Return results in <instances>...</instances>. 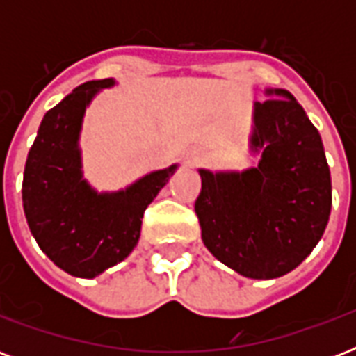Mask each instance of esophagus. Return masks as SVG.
Instances as JSON below:
<instances>
[{
	"mask_svg": "<svg viewBox=\"0 0 356 356\" xmlns=\"http://www.w3.org/2000/svg\"><path fill=\"white\" fill-rule=\"evenodd\" d=\"M200 161V159H197V156H194V159H192V161H190V164H195V162Z\"/></svg>",
	"mask_w": 356,
	"mask_h": 356,
	"instance_id": "obj_1",
	"label": "esophagus"
}]
</instances>
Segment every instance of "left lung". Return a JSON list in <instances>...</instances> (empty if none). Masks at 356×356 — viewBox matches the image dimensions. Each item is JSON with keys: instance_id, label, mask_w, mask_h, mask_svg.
Returning a JSON list of instances; mask_svg holds the SVG:
<instances>
[{"instance_id": "8db88e82", "label": "left lung", "mask_w": 356, "mask_h": 356, "mask_svg": "<svg viewBox=\"0 0 356 356\" xmlns=\"http://www.w3.org/2000/svg\"><path fill=\"white\" fill-rule=\"evenodd\" d=\"M253 107L251 149L259 166L200 170L201 238L220 262L249 279H275L303 262L323 236L331 172L318 129L286 90Z\"/></svg>"}]
</instances>
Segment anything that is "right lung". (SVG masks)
Segmentation results:
<instances>
[{"label":"right lung","mask_w":356,"mask_h":356,"mask_svg":"<svg viewBox=\"0 0 356 356\" xmlns=\"http://www.w3.org/2000/svg\"><path fill=\"white\" fill-rule=\"evenodd\" d=\"M113 79L88 81L47 111L25 162L22 200L31 234L66 273L83 279L122 262L138 243L144 211L177 166L138 179L129 188L97 194L81 172L83 116Z\"/></svg>","instance_id":"add662e5"}]
</instances>
